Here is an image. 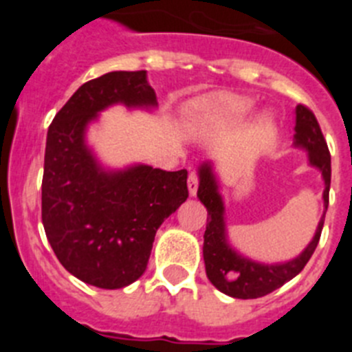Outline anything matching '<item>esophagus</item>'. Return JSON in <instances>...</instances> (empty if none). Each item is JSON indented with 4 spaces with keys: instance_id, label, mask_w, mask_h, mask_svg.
<instances>
[{
    "instance_id": "1",
    "label": "esophagus",
    "mask_w": 352,
    "mask_h": 352,
    "mask_svg": "<svg viewBox=\"0 0 352 352\" xmlns=\"http://www.w3.org/2000/svg\"><path fill=\"white\" fill-rule=\"evenodd\" d=\"M197 186H199L197 174L190 173L188 174V194H190V197H194V195L197 194Z\"/></svg>"
}]
</instances>
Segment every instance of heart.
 Segmentation results:
<instances>
[{
  "mask_svg": "<svg viewBox=\"0 0 352 352\" xmlns=\"http://www.w3.org/2000/svg\"><path fill=\"white\" fill-rule=\"evenodd\" d=\"M252 109V100L232 93L203 96L188 107V130L194 135H211L220 130L232 129L250 116Z\"/></svg>",
  "mask_w": 352,
  "mask_h": 352,
  "instance_id": "obj_1",
  "label": "heart"
}]
</instances>
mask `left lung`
<instances>
[{
	"mask_svg": "<svg viewBox=\"0 0 352 352\" xmlns=\"http://www.w3.org/2000/svg\"><path fill=\"white\" fill-rule=\"evenodd\" d=\"M294 148H301L309 155V164L319 169L324 182V211L317 223L316 234L300 256L289 259L285 263H259L250 257L239 254L229 243L226 226V206L220 194L219 179L213 170L211 162H204L199 167V201L208 210V223L204 231L203 257L206 266V275L211 284L227 296L239 298V300H254V298L266 296L275 289L282 287L285 282L298 275L309 263L316 250L319 238H321L324 214L328 210L329 183H331V157H329L328 144L317 123L316 116L309 107L296 105V126H294Z\"/></svg>",
	"mask_w": 352,
	"mask_h": 352,
	"instance_id": "1",
	"label": "left lung"
}]
</instances>
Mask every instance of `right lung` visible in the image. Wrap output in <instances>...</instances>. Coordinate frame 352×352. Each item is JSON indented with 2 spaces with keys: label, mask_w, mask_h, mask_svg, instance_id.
<instances>
[{
  "label": "right lung",
  "mask_w": 352,
  "mask_h": 352,
  "mask_svg": "<svg viewBox=\"0 0 352 352\" xmlns=\"http://www.w3.org/2000/svg\"><path fill=\"white\" fill-rule=\"evenodd\" d=\"M157 109L146 70L109 72L84 82L56 114L47 132L42 179V223L63 268L100 289L135 282L148 266L162 222L188 197L186 169L135 164L105 169L86 132L111 105Z\"/></svg>",
  "instance_id": "1"
}]
</instances>
